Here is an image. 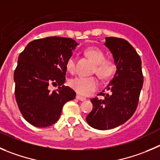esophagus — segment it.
Instances as JSON below:
<instances>
[{"label":"esophagus","mask_w":160,"mask_h":160,"mask_svg":"<svg viewBox=\"0 0 160 160\" xmlns=\"http://www.w3.org/2000/svg\"><path fill=\"white\" fill-rule=\"evenodd\" d=\"M76 98H77L78 100H81V101H83V100H86V97H82V96H80V95H77V96H76Z\"/></svg>","instance_id":"esophagus-1"}]
</instances>
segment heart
<instances>
[{
    "mask_svg": "<svg viewBox=\"0 0 160 160\" xmlns=\"http://www.w3.org/2000/svg\"><path fill=\"white\" fill-rule=\"evenodd\" d=\"M85 54L95 63L93 71L101 78L107 79L113 75L116 70L115 62L112 59H106L105 54L102 50L98 48L91 47L85 51ZM66 68L71 73L74 71L75 56L74 55H71L67 60ZM69 83L73 89L83 96L89 95L99 87L98 79L94 76H78L71 79Z\"/></svg>",
    "mask_w": 160,
    "mask_h": 160,
    "instance_id": "1",
    "label": "heart"
}]
</instances>
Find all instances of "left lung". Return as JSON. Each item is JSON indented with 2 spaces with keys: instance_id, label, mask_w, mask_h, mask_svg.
Masks as SVG:
<instances>
[{
  "instance_id": "8db88e82",
  "label": "left lung",
  "mask_w": 160,
  "mask_h": 160,
  "mask_svg": "<svg viewBox=\"0 0 160 160\" xmlns=\"http://www.w3.org/2000/svg\"><path fill=\"white\" fill-rule=\"evenodd\" d=\"M104 45L113 55L116 72L104 90L103 99H91L92 110L86 122L92 128L105 130L123 124L136 111L144 78L141 60L133 46L123 38H106Z\"/></svg>"
}]
</instances>
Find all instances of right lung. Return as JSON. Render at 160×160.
<instances>
[{
    "mask_svg": "<svg viewBox=\"0 0 160 160\" xmlns=\"http://www.w3.org/2000/svg\"><path fill=\"white\" fill-rule=\"evenodd\" d=\"M78 45L72 38L48 37L32 41L19 54L14 72L16 100L23 118L34 127L54 124L65 103L75 97L63 84L67 60ZM51 84L62 87L50 92Z\"/></svg>",
    "mask_w": 160,
    "mask_h": 160,
    "instance_id": "obj_1",
    "label": "right lung"
}]
</instances>
